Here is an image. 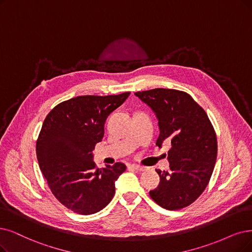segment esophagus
<instances>
[{
    "instance_id": "34e87169",
    "label": "esophagus",
    "mask_w": 252,
    "mask_h": 252,
    "mask_svg": "<svg viewBox=\"0 0 252 252\" xmlns=\"http://www.w3.org/2000/svg\"><path fill=\"white\" fill-rule=\"evenodd\" d=\"M129 167H130V168H133V169H135V170H139V172H143V170L146 169L145 166H142V165H139V164H135V163L130 164Z\"/></svg>"
}]
</instances>
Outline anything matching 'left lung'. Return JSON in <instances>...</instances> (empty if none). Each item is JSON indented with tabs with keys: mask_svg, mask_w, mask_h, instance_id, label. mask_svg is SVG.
Segmentation results:
<instances>
[{
	"mask_svg": "<svg viewBox=\"0 0 252 252\" xmlns=\"http://www.w3.org/2000/svg\"><path fill=\"white\" fill-rule=\"evenodd\" d=\"M135 95L158 118L156 145L172 144L167 152L169 170L156 169L160 182L150 196L166 210L183 209L204 192L212 176L217 158L214 127L204 108L186 92L157 88Z\"/></svg>",
	"mask_w": 252,
	"mask_h": 252,
	"instance_id": "8db88e82",
	"label": "left lung"
}]
</instances>
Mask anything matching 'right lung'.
<instances>
[{
    "mask_svg": "<svg viewBox=\"0 0 252 252\" xmlns=\"http://www.w3.org/2000/svg\"><path fill=\"white\" fill-rule=\"evenodd\" d=\"M129 95L77 96L56 105L44 120L36 143L39 167L55 197L74 213H97L115 195V181L126 165L99 169L92 151L103 138L108 115Z\"/></svg>",
    "mask_w": 252,
    "mask_h": 252,
    "instance_id": "right-lung-1",
    "label": "right lung"
}]
</instances>
